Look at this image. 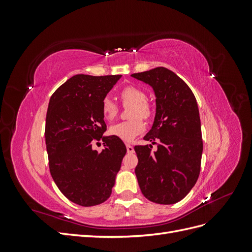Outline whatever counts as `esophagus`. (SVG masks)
<instances>
[{
	"mask_svg": "<svg viewBox=\"0 0 252 252\" xmlns=\"http://www.w3.org/2000/svg\"><path fill=\"white\" fill-rule=\"evenodd\" d=\"M126 148H127V152H128V154H133V152H134V148L131 146V145L127 144V145H126Z\"/></svg>",
	"mask_w": 252,
	"mask_h": 252,
	"instance_id": "1",
	"label": "esophagus"
}]
</instances>
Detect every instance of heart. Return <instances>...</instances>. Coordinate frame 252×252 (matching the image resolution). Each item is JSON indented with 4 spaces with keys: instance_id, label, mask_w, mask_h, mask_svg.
<instances>
[{
    "instance_id": "heart-1",
    "label": "heart",
    "mask_w": 252,
    "mask_h": 252,
    "mask_svg": "<svg viewBox=\"0 0 252 252\" xmlns=\"http://www.w3.org/2000/svg\"><path fill=\"white\" fill-rule=\"evenodd\" d=\"M120 96L125 105L132 104L130 112H129V117L132 119L112 125L109 128V133L122 141L131 142L145 130V124L140 118L149 119L152 113L151 107L146 102V94L135 86L124 87L121 90ZM101 110L105 120L112 121L117 117L119 107L118 104L107 95L102 100Z\"/></svg>"
}]
</instances>
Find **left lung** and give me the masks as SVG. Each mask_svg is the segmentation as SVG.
I'll list each match as a JSON object with an SVG mask.
<instances>
[{
	"instance_id": "1",
	"label": "left lung",
	"mask_w": 252,
	"mask_h": 252,
	"mask_svg": "<svg viewBox=\"0 0 252 252\" xmlns=\"http://www.w3.org/2000/svg\"><path fill=\"white\" fill-rule=\"evenodd\" d=\"M131 77L152 87L156 94V117L145 141L158 145L135 146L139 158L135 175L144 196L149 201L178 203L195 185L201 170L203 141L195 96L173 71L157 67Z\"/></svg>"
}]
</instances>
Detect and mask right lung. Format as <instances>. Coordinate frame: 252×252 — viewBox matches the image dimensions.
Instances as JSON below:
<instances>
[{
	"label": "right lung",
	"mask_w": 252,
	"mask_h": 252,
	"mask_svg": "<svg viewBox=\"0 0 252 252\" xmlns=\"http://www.w3.org/2000/svg\"><path fill=\"white\" fill-rule=\"evenodd\" d=\"M121 77L73 75L49 101L45 140L51 177L68 200L84 207L110 196L127 151L121 139L103 135L101 103ZM101 138L105 148L98 153L92 143Z\"/></svg>",
	"instance_id": "1"
}]
</instances>
